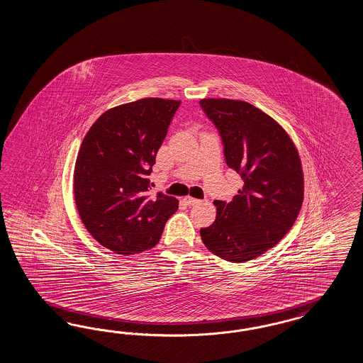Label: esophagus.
I'll use <instances>...</instances> for the list:
<instances>
[{
    "label": "esophagus",
    "instance_id": "obj_1",
    "mask_svg": "<svg viewBox=\"0 0 363 363\" xmlns=\"http://www.w3.org/2000/svg\"><path fill=\"white\" fill-rule=\"evenodd\" d=\"M184 202L186 203L187 206H194V205L199 203V199L193 197H185L184 198Z\"/></svg>",
    "mask_w": 363,
    "mask_h": 363
}]
</instances>
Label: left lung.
Segmentation results:
<instances>
[{"label":"left lung","mask_w":363,"mask_h":363,"mask_svg":"<svg viewBox=\"0 0 363 363\" xmlns=\"http://www.w3.org/2000/svg\"><path fill=\"white\" fill-rule=\"evenodd\" d=\"M220 132L225 161L242 179L233 201H214L217 217L201 238L210 252L230 262L259 257L281 241L303 202V173L297 147L285 129L245 101H199Z\"/></svg>","instance_id":"1"}]
</instances>
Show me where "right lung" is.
<instances>
[{
    "instance_id": "obj_1",
    "label": "right lung",
    "mask_w": 363,
    "mask_h": 363,
    "mask_svg": "<svg viewBox=\"0 0 363 363\" xmlns=\"http://www.w3.org/2000/svg\"><path fill=\"white\" fill-rule=\"evenodd\" d=\"M181 101L143 99L106 110L81 143L74 166L78 214L96 241L117 254L154 247L177 198L147 191L155 155Z\"/></svg>"
}]
</instances>
